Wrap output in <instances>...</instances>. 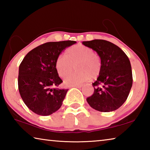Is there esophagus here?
<instances>
[{
	"mask_svg": "<svg viewBox=\"0 0 150 150\" xmlns=\"http://www.w3.org/2000/svg\"><path fill=\"white\" fill-rule=\"evenodd\" d=\"M83 87V85H75V86H73V87H76V88H81Z\"/></svg>",
	"mask_w": 150,
	"mask_h": 150,
	"instance_id": "1",
	"label": "esophagus"
}]
</instances>
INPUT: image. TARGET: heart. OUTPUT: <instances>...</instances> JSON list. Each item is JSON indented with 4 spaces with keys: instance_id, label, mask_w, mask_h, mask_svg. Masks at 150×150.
Masks as SVG:
<instances>
[{
    "instance_id": "b5f03b06",
    "label": "heart",
    "mask_w": 150,
    "mask_h": 150,
    "mask_svg": "<svg viewBox=\"0 0 150 150\" xmlns=\"http://www.w3.org/2000/svg\"><path fill=\"white\" fill-rule=\"evenodd\" d=\"M65 56L59 55L55 61V69L58 75L62 78L67 77L73 71L74 65L77 69L65 79V85H80L91 77L95 79L100 75L102 62L92 48L82 44L75 45L66 50Z\"/></svg>"
}]
</instances>
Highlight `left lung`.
I'll return each mask as SVG.
<instances>
[{
    "mask_svg": "<svg viewBox=\"0 0 150 150\" xmlns=\"http://www.w3.org/2000/svg\"><path fill=\"white\" fill-rule=\"evenodd\" d=\"M99 55L102 69L93 83L94 93L87 98L91 107L100 112L120 108L128 98L132 86V72L128 57L117 45L104 40L83 42Z\"/></svg>",
    "mask_w": 150,
    "mask_h": 150,
    "instance_id": "8db88e82",
    "label": "left lung"
}]
</instances>
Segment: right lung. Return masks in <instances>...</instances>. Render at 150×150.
<instances>
[{
	"label": "right lung",
	"instance_id": "obj_1",
	"mask_svg": "<svg viewBox=\"0 0 150 150\" xmlns=\"http://www.w3.org/2000/svg\"><path fill=\"white\" fill-rule=\"evenodd\" d=\"M75 41L47 42L29 52L19 66L18 85L28 108L37 115H50L62 105L68 89L57 88L63 81L55 69V61Z\"/></svg>",
	"mask_w": 150,
	"mask_h": 150
}]
</instances>
